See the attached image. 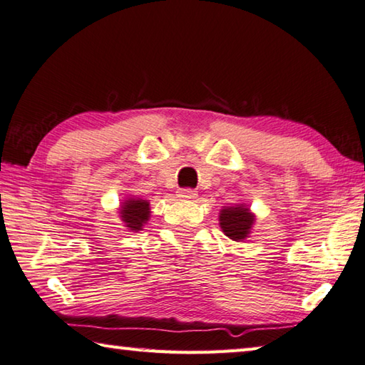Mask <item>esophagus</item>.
<instances>
[{
    "instance_id": "obj_1",
    "label": "esophagus",
    "mask_w": 365,
    "mask_h": 365,
    "mask_svg": "<svg viewBox=\"0 0 365 365\" xmlns=\"http://www.w3.org/2000/svg\"><path fill=\"white\" fill-rule=\"evenodd\" d=\"M178 196L183 197V200H195V197L197 196V191L193 188H182L180 191H178Z\"/></svg>"
}]
</instances>
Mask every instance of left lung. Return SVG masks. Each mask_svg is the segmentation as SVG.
Segmentation results:
<instances>
[{
	"label": "left lung",
	"instance_id": "1",
	"mask_svg": "<svg viewBox=\"0 0 365 365\" xmlns=\"http://www.w3.org/2000/svg\"><path fill=\"white\" fill-rule=\"evenodd\" d=\"M254 215L246 207H227L220 214V227L230 240L242 241L247 237Z\"/></svg>",
	"mask_w": 365,
	"mask_h": 365
}]
</instances>
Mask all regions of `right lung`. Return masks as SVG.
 <instances>
[{"instance_id": "right-lung-1", "label": "right lung", "mask_w": 365, "mask_h": 365, "mask_svg": "<svg viewBox=\"0 0 365 365\" xmlns=\"http://www.w3.org/2000/svg\"><path fill=\"white\" fill-rule=\"evenodd\" d=\"M121 217L129 230H142L143 223H147L150 217V204L143 200L125 201L121 209Z\"/></svg>"}]
</instances>
